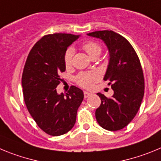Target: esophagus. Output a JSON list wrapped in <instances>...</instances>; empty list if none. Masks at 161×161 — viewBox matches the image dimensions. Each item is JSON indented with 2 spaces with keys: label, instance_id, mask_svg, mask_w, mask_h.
Instances as JSON below:
<instances>
[{
  "label": "esophagus",
  "instance_id": "esophagus-1",
  "mask_svg": "<svg viewBox=\"0 0 161 161\" xmlns=\"http://www.w3.org/2000/svg\"><path fill=\"white\" fill-rule=\"evenodd\" d=\"M84 98H87V97H89L90 95H91V93H90V92H87V91H84Z\"/></svg>",
  "mask_w": 161,
  "mask_h": 161
}]
</instances>
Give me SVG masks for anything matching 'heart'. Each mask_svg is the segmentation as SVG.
<instances>
[{
    "mask_svg": "<svg viewBox=\"0 0 161 161\" xmlns=\"http://www.w3.org/2000/svg\"><path fill=\"white\" fill-rule=\"evenodd\" d=\"M82 49L87 53L88 55L92 58L95 56L98 55L101 53L102 48L100 45L95 42L94 41H86L82 44ZM75 50L72 47H70L66 50L64 54V63L66 67H70L72 65V59H73ZM100 77V75L98 72H85V73H81L78 75L76 82L79 86L83 88L92 87L95 82L98 80Z\"/></svg>",
    "mask_w": 161,
    "mask_h": 161,
    "instance_id": "heart-1",
    "label": "heart"
}]
</instances>
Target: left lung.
<instances>
[{"label": "left lung", "instance_id": "left-lung-1", "mask_svg": "<svg viewBox=\"0 0 161 161\" xmlns=\"http://www.w3.org/2000/svg\"><path fill=\"white\" fill-rule=\"evenodd\" d=\"M102 39L110 53L104 80H109L114 91L111 98L101 93V104L95 111L98 124L108 131L123 129L138 112L144 94V79L140 59L125 37L112 30L87 34Z\"/></svg>", "mask_w": 161, "mask_h": 161}]
</instances>
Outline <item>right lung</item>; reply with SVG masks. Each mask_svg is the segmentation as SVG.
Wrapping results in <instances>:
<instances>
[{
    "mask_svg": "<svg viewBox=\"0 0 161 161\" xmlns=\"http://www.w3.org/2000/svg\"><path fill=\"white\" fill-rule=\"evenodd\" d=\"M79 35H45L33 46L27 57L21 78L23 96L29 112L46 134L58 136L71 130L83 92L75 86L66 95L56 91L60 73L66 70L64 54Z\"/></svg>",
    "mask_w": 161,
    "mask_h": 161,
    "instance_id": "obj_1",
    "label": "right lung"
}]
</instances>
